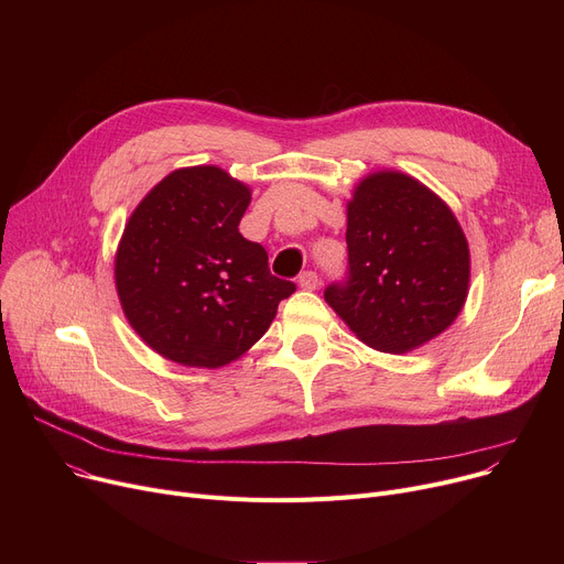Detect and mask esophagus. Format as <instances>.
I'll return each mask as SVG.
<instances>
[{
  "label": "esophagus",
  "mask_w": 564,
  "mask_h": 564,
  "mask_svg": "<svg viewBox=\"0 0 564 564\" xmlns=\"http://www.w3.org/2000/svg\"><path fill=\"white\" fill-rule=\"evenodd\" d=\"M317 285H319V276H317L315 272H304V274H300V288H304V290H317Z\"/></svg>",
  "instance_id": "obj_1"
}]
</instances>
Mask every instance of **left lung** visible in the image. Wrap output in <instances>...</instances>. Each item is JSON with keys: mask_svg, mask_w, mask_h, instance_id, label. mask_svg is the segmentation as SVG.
<instances>
[{"mask_svg": "<svg viewBox=\"0 0 564 564\" xmlns=\"http://www.w3.org/2000/svg\"><path fill=\"white\" fill-rule=\"evenodd\" d=\"M345 240L349 276L324 290V300L368 347L419 349L462 313L466 235L448 203L413 175H366L347 203Z\"/></svg>", "mask_w": 564, "mask_h": 564, "instance_id": "obj_1", "label": "left lung"}]
</instances>
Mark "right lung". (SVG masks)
<instances>
[{
    "mask_svg": "<svg viewBox=\"0 0 564 564\" xmlns=\"http://www.w3.org/2000/svg\"><path fill=\"white\" fill-rule=\"evenodd\" d=\"M249 203V185L207 164L171 171L134 207L113 260L116 292L160 357L189 368L240 359L294 292L237 230Z\"/></svg>",
    "mask_w": 564,
    "mask_h": 564,
    "instance_id": "add662e5",
    "label": "right lung"
}]
</instances>
